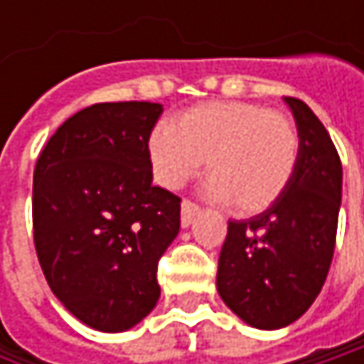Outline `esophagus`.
<instances>
[{"label":"esophagus","mask_w":364,"mask_h":364,"mask_svg":"<svg viewBox=\"0 0 364 364\" xmlns=\"http://www.w3.org/2000/svg\"><path fill=\"white\" fill-rule=\"evenodd\" d=\"M200 213V206L189 202V200H183L181 202V225L183 228H189L191 221L196 219V215Z\"/></svg>","instance_id":"1"}]
</instances>
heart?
Masks as SVG:
<instances>
[{
    "label": "heart",
    "instance_id": "obj_1",
    "mask_svg": "<svg viewBox=\"0 0 364 364\" xmlns=\"http://www.w3.org/2000/svg\"><path fill=\"white\" fill-rule=\"evenodd\" d=\"M158 181L181 187L204 164L206 193L236 213H259L289 187L299 160V132L291 117L245 101H213L160 122L149 136Z\"/></svg>",
    "mask_w": 364,
    "mask_h": 364
}]
</instances>
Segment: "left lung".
Listing matches in <instances>:
<instances>
[{"mask_svg": "<svg viewBox=\"0 0 364 364\" xmlns=\"http://www.w3.org/2000/svg\"><path fill=\"white\" fill-rule=\"evenodd\" d=\"M299 132V160L284 193L263 213L230 221L217 291L255 328H282L308 312L327 280L341 206V162L323 122L284 97Z\"/></svg>", "mask_w": 364, "mask_h": 364, "instance_id": "8db88e82", "label": "left lung"}]
</instances>
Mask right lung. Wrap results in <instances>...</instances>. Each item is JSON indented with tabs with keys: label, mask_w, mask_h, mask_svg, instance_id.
<instances>
[{
	"label": "right lung",
	"mask_w": 364,
	"mask_h": 364,
	"mask_svg": "<svg viewBox=\"0 0 364 364\" xmlns=\"http://www.w3.org/2000/svg\"><path fill=\"white\" fill-rule=\"evenodd\" d=\"M160 103H99L71 115L33 173V238L56 299L84 325L122 333L158 304V261L181 228V198L151 185Z\"/></svg>",
	"instance_id": "right-lung-1"
}]
</instances>
